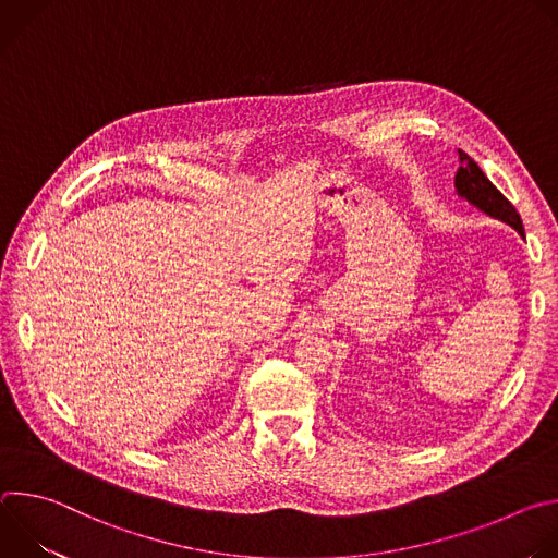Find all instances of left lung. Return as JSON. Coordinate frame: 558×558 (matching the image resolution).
I'll use <instances>...</instances> for the list:
<instances>
[{
	"instance_id": "obj_1",
	"label": "left lung",
	"mask_w": 558,
	"mask_h": 558,
	"mask_svg": "<svg viewBox=\"0 0 558 558\" xmlns=\"http://www.w3.org/2000/svg\"><path fill=\"white\" fill-rule=\"evenodd\" d=\"M454 190L463 201H468L476 209H482L490 218H497V220L514 227L519 231V235H525L521 216L517 214L514 205L488 181V177L482 172V168L476 166L472 158L461 149H459V170L454 177Z\"/></svg>"
}]
</instances>
